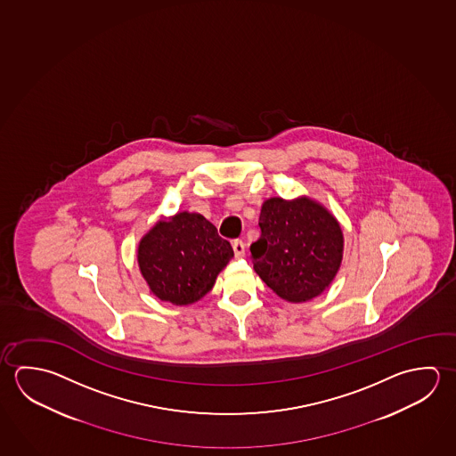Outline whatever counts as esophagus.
<instances>
[{"label": "esophagus", "instance_id": "esophagus-1", "mask_svg": "<svg viewBox=\"0 0 456 456\" xmlns=\"http://www.w3.org/2000/svg\"><path fill=\"white\" fill-rule=\"evenodd\" d=\"M232 248H233L235 257H243V256H245V243H243L241 240H235V241L232 243Z\"/></svg>", "mask_w": 456, "mask_h": 456}]
</instances>
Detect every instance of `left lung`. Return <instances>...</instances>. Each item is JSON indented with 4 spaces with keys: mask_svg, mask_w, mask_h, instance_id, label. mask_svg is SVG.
<instances>
[{
    "mask_svg": "<svg viewBox=\"0 0 456 456\" xmlns=\"http://www.w3.org/2000/svg\"><path fill=\"white\" fill-rule=\"evenodd\" d=\"M261 239L251 245L255 272L288 303L322 295L343 263L341 225L320 201L271 197L259 216Z\"/></svg>",
    "mask_w": 456,
    "mask_h": 456,
    "instance_id": "left-lung-1",
    "label": "left lung"
}]
</instances>
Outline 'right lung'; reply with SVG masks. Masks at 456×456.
I'll use <instances>...</instances> for the list:
<instances>
[{
	"label": "right lung",
	"instance_id": "right-lung-1",
	"mask_svg": "<svg viewBox=\"0 0 456 456\" xmlns=\"http://www.w3.org/2000/svg\"><path fill=\"white\" fill-rule=\"evenodd\" d=\"M232 257L231 243L207 217L191 211L161 217L137 247L139 271L151 293L175 305L200 301Z\"/></svg>",
	"mask_w": 456,
	"mask_h": 456
}]
</instances>
